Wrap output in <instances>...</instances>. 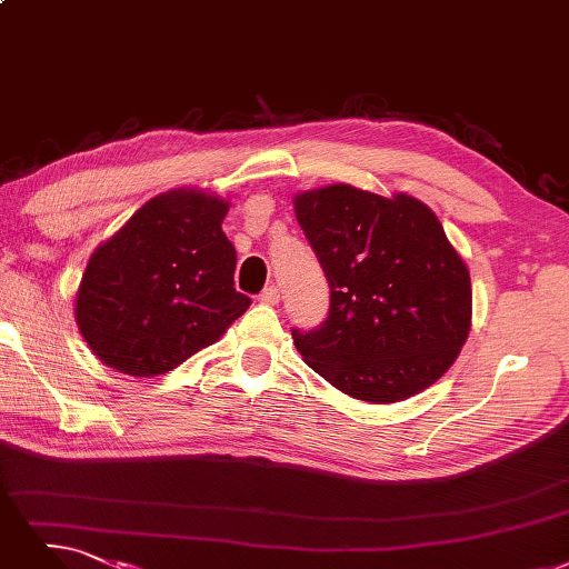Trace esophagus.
<instances>
[{
  "label": "esophagus",
  "instance_id": "34e87169",
  "mask_svg": "<svg viewBox=\"0 0 569 569\" xmlns=\"http://www.w3.org/2000/svg\"><path fill=\"white\" fill-rule=\"evenodd\" d=\"M259 301L266 303V306H278L280 303V289L276 284L266 287L261 293H259Z\"/></svg>",
  "mask_w": 569,
  "mask_h": 569
}]
</instances>
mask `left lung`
Segmentation results:
<instances>
[{
    "label": "left lung",
    "mask_w": 569,
    "mask_h": 569,
    "mask_svg": "<svg viewBox=\"0 0 569 569\" xmlns=\"http://www.w3.org/2000/svg\"><path fill=\"white\" fill-rule=\"evenodd\" d=\"M331 287L327 320L291 329L308 367L333 388L395 403L437 382L471 327V280L425 202L331 184L293 198Z\"/></svg>",
    "instance_id": "8db88e82"
}]
</instances>
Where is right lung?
I'll use <instances>...</instances> for the list:
<instances>
[{
    "label": "right lung",
    "instance_id": "obj_1",
    "mask_svg": "<svg viewBox=\"0 0 569 569\" xmlns=\"http://www.w3.org/2000/svg\"><path fill=\"white\" fill-rule=\"evenodd\" d=\"M229 202L196 189L151 198L88 259L77 325L102 363L161 376L226 333L252 299L236 291Z\"/></svg>",
    "mask_w": 569,
    "mask_h": 569
}]
</instances>
